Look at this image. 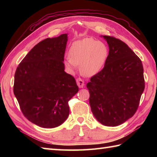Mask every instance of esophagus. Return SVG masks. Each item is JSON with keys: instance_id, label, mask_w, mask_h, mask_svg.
Returning <instances> with one entry per match:
<instances>
[{"instance_id": "obj_1", "label": "esophagus", "mask_w": 157, "mask_h": 157, "mask_svg": "<svg viewBox=\"0 0 157 157\" xmlns=\"http://www.w3.org/2000/svg\"><path fill=\"white\" fill-rule=\"evenodd\" d=\"M76 82H77V84H78V87L80 88H82L84 87V82L82 80V79L80 78H78L76 79Z\"/></svg>"}]
</instances>
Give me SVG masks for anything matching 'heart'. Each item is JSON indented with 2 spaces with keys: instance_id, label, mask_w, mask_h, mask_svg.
<instances>
[{
  "instance_id": "b5f03b06",
  "label": "heart",
  "mask_w": 157,
  "mask_h": 157,
  "mask_svg": "<svg viewBox=\"0 0 157 157\" xmlns=\"http://www.w3.org/2000/svg\"><path fill=\"white\" fill-rule=\"evenodd\" d=\"M69 57L64 64L70 72H73L79 65L83 75L92 77L104 67L109 56V48L104 42L92 38H85L74 42L70 46Z\"/></svg>"
}]
</instances>
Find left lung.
Listing matches in <instances>:
<instances>
[{"mask_svg":"<svg viewBox=\"0 0 157 157\" xmlns=\"http://www.w3.org/2000/svg\"><path fill=\"white\" fill-rule=\"evenodd\" d=\"M109 48L106 62L101 71L87 84L89 102L94 117L102 125L117 126L137 111L144 90L141 60L125 42L101 36Z\"/></svg>","mask_w":157,"mask_h":157,"instance_id":"obj_1","label":"left lung"}]
</instances>
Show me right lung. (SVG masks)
I'll use <instances>...</instances> for the list:
<instances>
[{
  "mask_svg": "<svg viewBox=\"0 0 157 157\" xmlns=\"http://www.w3.org/2000/svg\"><path fill=\"white\" fill-rule=\"evenodd\" d=\"M68 34L46 38L29 51L15 73L13 92L23 114L41 128L58 127L67 119L68 102L79 88L65 71Z\"/></svg>",
  "mask_w": 157,
  "mask_h": 157,
  "instance_id": "obj_1",
  "label": "right lung"
}]
</instances>
